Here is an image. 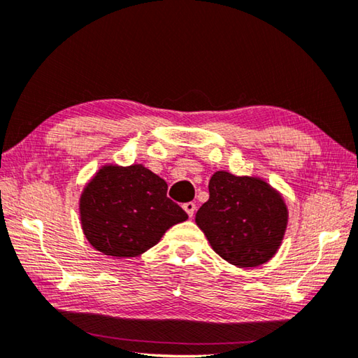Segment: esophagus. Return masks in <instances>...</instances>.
Instances as JSON below:
<instances>
[{
	"instance_id": "34e87169",
	"label": "esophagus",
	"mask_w": 358,
	"mask_h": 358,
	"mask_svg": "<svg viewBox=\"0 0 358 358\" xmlns=\"http://www.w3.org/2000/svg\"><path fill=\"white\" fill-rule=\"evenodd\" d=\"M195 208H197V206H195V203H192V201H187L183 205V209L186 211V214L191 217V219H192V215L195 213Z\"/></svg>"
}]
</instances>
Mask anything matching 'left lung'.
Instances as JSON below:
<instances>
[{"label":"left lung","mask_w":358,"mask_h":358,"mask_svg":"<svg viewBox=\"0 0 358 358\" xmlns=\"http://www.w3.org/2000/svg\"><path fill=\"white\" fill-rule=\"evenodd\" d=\"M208 187L209 200L195 214V223L215 253L241 268L268 262L289 222L282 195L262 178L227 171L214 172Z\"/></svg>","instance_id":"obj_1"}]
</instances>
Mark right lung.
<instances>
[{"mask_svg":"<svg viewBox=\"0 0 358 358\" xmlns=\"http://www.w3.org/2000/svg\"><path fill=\"white\" fill-rule=\"evenodd\" d=\"M80 225L91 247L115 259L143 255L187 214L167 199V183L143 164H105L83 187Z\"/></svg>","mask_w":358,"mask_h":358,"instance_id":"right-lung-1","label":"right lung"}]
</instances>
